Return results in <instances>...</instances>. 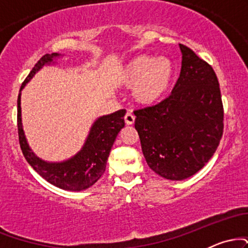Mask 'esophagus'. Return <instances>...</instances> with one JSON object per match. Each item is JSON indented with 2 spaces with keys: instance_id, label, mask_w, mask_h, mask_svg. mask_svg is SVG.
Returning <instances> with one entry per match:
<instances>
[{
  "instance_id": "1",
  "label": "esophagus",
  "mask_w": 248,
  "mask_h": 248,
  "mask_svg": "<svg viewBox=\"0 0 248 248\" xmlns=\"http://www.w3.org/2000/svg\"><path fill=\"white\" fill-rule=\"evenodd\" d=\"M124 122H126L127 124H133L134 122H135V116L132 112H128L126 115H124Z\"/></svg>"
}]
</instances>
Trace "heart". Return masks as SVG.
I'll list each match as a JSON object with an SVG mask.
<instances>
[{
    "instance_id": "1",
    "label": "heart",
    "mask_w": 248,
    "mask_h": 248,
    "mask_svg": "<svg viewBox=\"0 0 248 248\" xmlns=\"http://www.w3.org/2000/svg\"><path fill=\"white\" fill-rule=\"evenodd\" d=\"M173 78L175 66L169 59H156L150 56L135 57L118 75L119 84L134 87V99L142 105L161 101L169 92Z\"/></svg>"
}]
</instances>
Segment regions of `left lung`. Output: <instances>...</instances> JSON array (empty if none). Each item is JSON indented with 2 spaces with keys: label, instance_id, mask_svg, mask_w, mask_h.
<instances>
[{
  "label": "left lung",
  "instance_id": "left-lung-1",
  "mask_svg": "<svg viewBox=\"0 0 248 248\" xmlns=\"http://www.w3.org/2000/svg\"><path fill=\"white\" fill-rule=\"evenodd\" d=\"M181 75L171 94L134 112L142 152L153 171L182 181L199 171L217 149L224 107L212 66L179 44Z\"/></svg>",
  "mask_w": 248,
  "mask_h": 248
}]
</instances>
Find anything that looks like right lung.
<instances>
[{
	"mask_svg": "<svg viewBox=\"0 0 248 248\" xmlns=\"http://www.w3.org/2000/svg\"><path fill=\"white\" fill-rule=\"evenodd\" d=\"M59 53H46L36 62L29 76L25 78L21 90L28 81L35 76L45 64H50L53 59L59 57ZM124 113L126 110H116L112 114L104 115L93 124L88 134L86 142L81 150L70 160L61 163H49L38 158L31 152L24 136L21 119V92L17 99V128L18 140L25 160L33 168L37 173L45 181L62 190L81 191L92 186L101 177L106 169L108 155L114 143L116 135L124 127Z\"/></svg>",
	"mask_w": 248,
	"mask_h": 248,
	"instance_id": "obj_1",
	"label": "right lung"
}]
</instances>
